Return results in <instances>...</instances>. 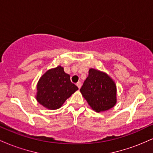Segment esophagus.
Returning <instances> with one entry per match:
<instances>
[{
	"label": "esophagus",
	"mask_w": 153,
	"mask_h": 153,
	"mask_svg": "<svg viewBox=\"0 0 153 153\" xmlns=\"http://www.w3.org/2000/svg\"><path fill=\"white\" fill-rule=\"evenodd\" d=\"M76 85H77V86H78V88L80 89V87H81V83H80V82H77V83H76Z\"/></svg>",
	"instance_id": "1"
}]
</instances>
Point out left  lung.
Segmentation results:
<instances>
[{"label": "left lung", "instance_id": "8db88e82", "mask_svg": "<svg viewBox=\"0 0 153 153\" xmlns=\"http://www.w3.org/2000/svg\"><path fill=\"white\" fill-rule=\"evenodd\" d=\"M80 91L91 108L98 113L109 110L117 103L115 82L108 74L99 70H89L88 76Z\"/></svg>", "mask_w": 153, "mask_h": 153}]
</instances>
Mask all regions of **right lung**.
Masks as SVG:
<instances>
[{
	"label": "right lung",
	"instance_id": "1",
	"mask_svg": "<svg viewBox=\"0 0 153 153\" xmlns=\"http://www.w3.org/2000/svg\"><path fill=\"white\" fill-rule=\"evenodd\" d=\"M70 75L62 66L48 70L39 78L36 85V99L50 110L59 108L78 88L71 81Z\"/></svg>",
	"mask_w": 153,
	"mask_h": 153
}]
</instances>
